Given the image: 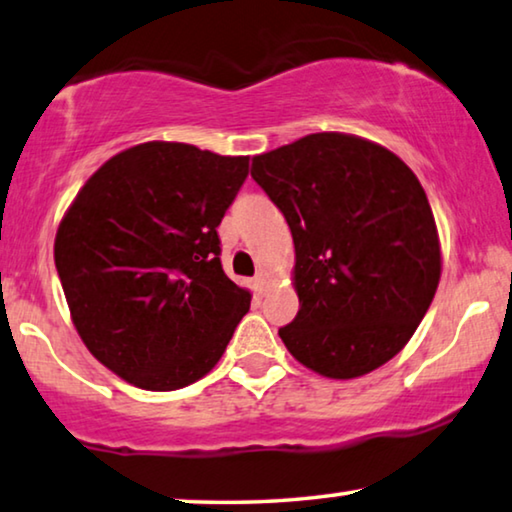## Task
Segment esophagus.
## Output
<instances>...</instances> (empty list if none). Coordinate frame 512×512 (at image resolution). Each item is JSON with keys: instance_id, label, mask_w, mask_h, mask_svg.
Listing matches in <instances>:
<instances>
[{"instance_id": "34e87169", "label": "esophagus", "mask_w": 512, "mask_h": 512, "mask_svg": "<svg viewBox=\"0 0 512 512\" xmlns=\"http://www.w3.org/2000/svg\"><path fill=\"white\" fill-rule=\"evenodd\" d=\"M253 285H255V292L259 296H264L266 292H269V280H266L264 273H259V276L253 280Z\"/></svg>"}]
</instances>
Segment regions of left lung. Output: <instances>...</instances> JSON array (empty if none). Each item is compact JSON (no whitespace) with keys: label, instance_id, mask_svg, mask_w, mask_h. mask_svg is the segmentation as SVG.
Wrapping results in <instances>:
<instances>
[{"label":"left lung","instance_id":"obj_1","mask_svg":"<svg viewBox=\"0 0 512 512\" xmlns=\"http://www.w3.org/2000/svg\"><path fill=\"white\" fill-rule=\"evenodd\" d=\"M250 174L294 239L301 308L278 331L289 354L331 379L391 361L441 276L437 225L416 174L381 144L345 133L255 156Z\"/></svg>","mask_w":512,"mask_h":512}]
</instances>
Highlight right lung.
Wrapping results in <instances>:
<instances>
[{"instance_id":"1","label":"right lung","mask_w":512,"mask_h":512,"mask_svg":"<svg viewBox=\"0 0 512 512\" xmlns=\"http://www.w3.org/2000/svg\"><path fill=\"white\" fill-rule=\"evenodd\" d=\"M248 160L137 144L91 174L59 223L55 264L75 329L128 384L177 391L202 379L248 312L216 232Z\"/></svg>"}]
</instances>
